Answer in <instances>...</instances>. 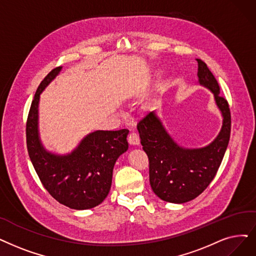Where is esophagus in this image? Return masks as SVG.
I'll return each instance as SVG.
<instances>
[{
    "label": "esophagus",
    "instance_id": "34e87169",
    "mask_svg": "<svg viewBox=\"0 0 256 256\" xmlns=\"http://www.w3.org/2000/svg\"><path fill=\"white\" fill-rule=\"evenodd\" d=\"M128 141L130 144H132V146H138V144L140 143V138H139L137 132H130L128 136Z\"/></svg>",
    "mask_w": 256,
    "mask_h": 256
}]
</instances>
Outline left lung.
I'll use <instances>...</instances> for the list:
<instances>
[{
    "mask_svg": "<svg viewBox=\"0 0 256 256\" xmlns=\"http://www.w3.org/2000/svg\"><path fill=\"white\" fill-rule=\"evenodd\" d=\"M198 62V82L210 88L223 114V128L208 146L185 150L176 146L154 112L144 116L137 124L143 150L150 165V183L152 192L170 203H186L201 194L216 176L227 150L231 114L226 99L220 95V86L207 64Z\"/></svg>",
    "mask_w": 256,
    "mask_h": 256,
    "instance_id": "obj_1",
    "label": "left lung"
}]
</instances>
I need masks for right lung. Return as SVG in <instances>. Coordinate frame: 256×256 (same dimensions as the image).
<instances>
[{"label":"right lung","mask_w":256,"mask_h":256,"mask_svg":"<svg viewBox=\"0 0 256 256\" xmlns=\"http://www.w3.org/2000/svg\"><path fill=\"white\" fill-rule=\"evenodd\" d=\"M60 69L56 66L47 74L31 102L26 122L27 150L42 184L58 202L72 209H90L100 204L110 192L115 162L128 148V130H96L68 156L44 150L38 132L40 94Z\"/></svg>","instance_id":"obj_1"}]
</instances>
